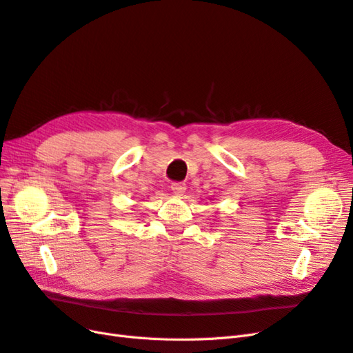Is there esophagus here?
Instances as JSON below:
<instances>
[{"mask_svg":"<svg viewBox=\"0 0 353 353\" xmlns=\"http://www.w3.org/2000/svg\"><path fill=\"white\" fill-rule=\"evenodd\" d=\"M170 190H172L175 194L181 196V194L185 193V184L184 183H178V181H175V183L170 184Z\"/></svg>","mask_w":353,"mask_h":353,"instance_id":"esophagus-1","label":"esophagus"}]
</instances>
